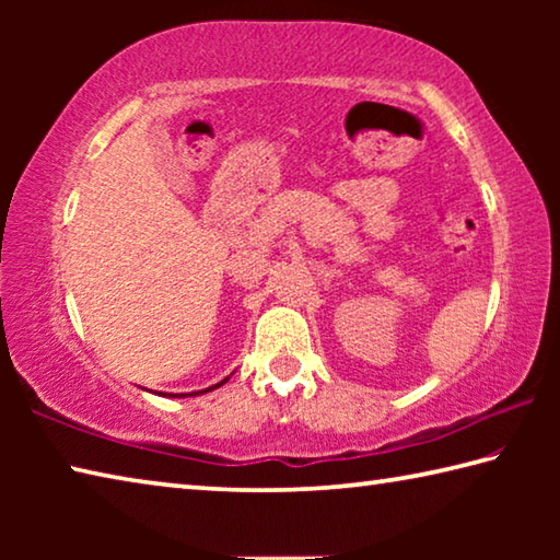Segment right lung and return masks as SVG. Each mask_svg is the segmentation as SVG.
Instances as JSON below:
<instances>
[{"label": "right lung", "mask_w": 560, "mask_h": 560, "mask_svg": "<svg viewBox=\"0 0 560 560\" xmlns=\"http://www.w3.org/2000/svg\"><path fill=\"white\" fill-rule=\"evenodd\" d=\"M222 383H226V377H224V381ZM222 383H217L214 387H220ZM214 387H207V390H214ZM200 393H205V390H200ZM189 395H197V393H189ZM170 397H177V395H173V393H170ZM179 397H185V395H179Z\"/></svg>", "instance_id": "add662e5"}]
</instances>
